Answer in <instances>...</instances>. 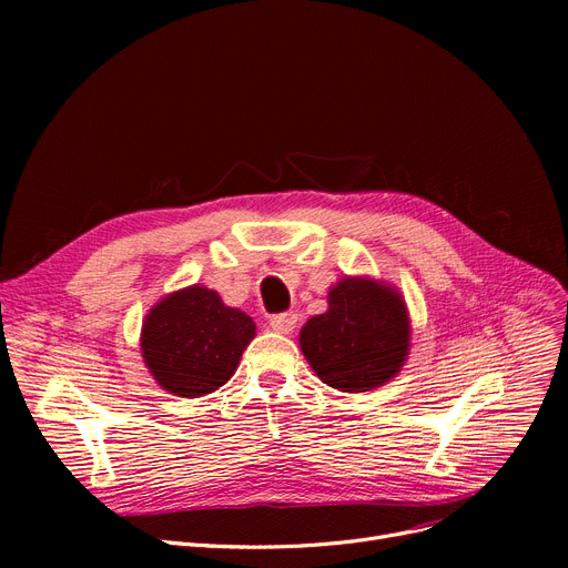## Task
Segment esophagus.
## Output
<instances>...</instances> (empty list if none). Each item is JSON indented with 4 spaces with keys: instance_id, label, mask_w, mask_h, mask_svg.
I'll return each instance as SVG.
<instances>
[{
    "instance_id": "obj_1",
    "label": "esophagus",
    "mask_w": 568,
    "mask_h": 568,
    "mask_svg": "<svg viewBox=\"0 0 568 568\" xmlns=\"http://www.w3.org/2000/svg\"><path fill=\"white\" fill-rule=\"evenodd\" d=\"M294 326H296V313H281L268 320V329L276 334H292Z\"/></svg>"
}]
</instances>
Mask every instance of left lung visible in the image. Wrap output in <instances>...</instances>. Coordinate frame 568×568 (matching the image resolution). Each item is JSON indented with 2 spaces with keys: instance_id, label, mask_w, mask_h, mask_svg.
<instances>
[{
  "instance_id": "1",
  "label": "left lung",
  "mask_w": 568,
  "mask_h": 568,
  "mask_svg": "<svg viewBox=\"0 0 568 568\" xmlns=\"http://www.w3.org/2000/svg\"><path fill=\"white\" fill-rule=\"evenodd\" d=\"M322 315L311 317L300 345L315 375L332 389L373 392L407 362L412 324L398 287L371 276H343L326 294Z\"/></svg>"
}]
</instances>
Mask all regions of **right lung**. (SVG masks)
I'll return each instance as SVG.
<instances>
[{
	"mask_svg": "<svg viewBox=\"0 0 568 568\" xmlns=\"http://www.w3.org/2000/svg\"><path fill=\"white\" fill-rule=\"evenodd\" d=\"M255 338V322L225 306L216 290L189 285L165 294L144 315L140 349L163 392L179 398L214 394Z\"/></svg>",
	"mask_w": 568,
	"mask_h": 568,
	"instance_id": "1",
	"label": "right lung"
}]
</instances>
